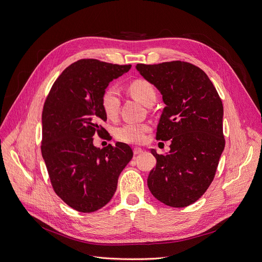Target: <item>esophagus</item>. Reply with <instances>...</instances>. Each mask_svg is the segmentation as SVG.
Listing matches in <instances>:
<instances>
[{
    "instance_id": "34e87169",
    "label": "esophagus",
    "mask_w": 262,
    "mask_h": 262,
    "mask_svg": "<svg viewBox=\"0 0 262 262\" xmlns=\"http://www.w3.org/2000/svg\"><path fill=\"white\" fill-rule=\"evenodd\" d=\"M143 152V149L142 148H139V147H135L133 149V154L134 156H138V155H141Z\"/></svg>"
}]
</instances>
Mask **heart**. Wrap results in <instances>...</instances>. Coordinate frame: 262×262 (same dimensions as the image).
Instances as JSON below:
<instances>
[{
	"mask_svg": "<svg viewBox=\"0 0 262 262\" xmlns=\"http://www.w3.org/2000/svg\"><path fill=\"white\" fill-rule=\"evenodd\" d=\"M128 90L130 94L145 105H149L157 100V92L151 83L146 80H135L130 83ZM101 107L107 118H115L120 107L118 91L113 86H108L101 96ZM149 126L146 123H124L115 130L116 139L128 144H140L144 142Z\"/></svg>",
	"mask_w": 262,
	"mask_h": 262,
	"instance_id": "heart-1",
	"label": "heart"
}]
</instances>
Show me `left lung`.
I'll return each instance as SVG.
<instances>
[{
    "mask_svg": "<svg viewBox=\"0 0 262 262\" xmlns=\"http://www.w3.org/2000/svg\"><path fill=\"white\" fill-rule=\"evenodd\" d=\"M136 69L157 87L166 104L157 140H170L165 156L151 149L157 165L149 172L148 188L169 207L192 205L213 181L225 147L221 98L207 74L186 61L138 64Z\"/></svg>",
    "mask_w": 262,
    "mask_h": 262,
    "instance_id": "left-lung-1",
    "label": "left lung"
}]
</instances>
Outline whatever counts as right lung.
<instances>
[{
  "label": "right lung",
  "instance_id": "1",
  "mask_svg": "<svg viewBox=\"0 0 262 262\" xmlns=\"http://www.w3.org/2000/svg\"><path fill=\"white\" fill-rule=\"evenodd\" d=\"M98 59H80L56 79L42 110L41 154L53 190L72 209L90 213L113 197L118 177L133 157L123 143L97 148L104 131L101 96L110 82L130 70Z\"/></svg>",
  "mask_w": 262,
  "mask_h": 262
}]
</instances>
